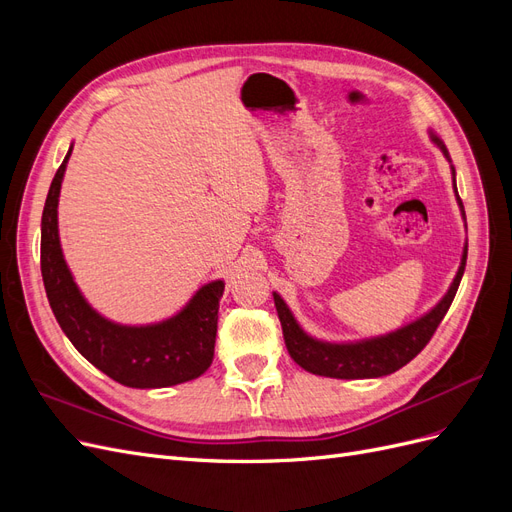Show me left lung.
<instances>
[{
    "mask_svg": "<svg viewBox=\"0 0 512 512\" xmlns=\"http://www.w3.org/2000/svg\"><path fill=\"white\" fill-rule=\"evenodd\" d=\"M431 138L446 153L440 138L436 134H431ZM453 175H455V170H453ZM459 205H461V200H459ZM466 258H468V245H466V250H463L461 267L457 271L453 286L448 288L444 299L436 307H433L427 316H423L421 320H416V322L408 324V327L399 329L391 335L369 339V342H361V344L337 346V344L316 342V339L303 333V329L299 327L297 320L292 318L290 309L286 307L280 294L273 292L275 309H277V316H280L282 331H284V342H286V348L294 359V363L301 365L305 371H309V374L327 376V378H342V380L389 376V374H393V371L408 365L414 356L429 344V339L433 337V333H436L442 318L446 316L448 307H451V303L455 299V292L461 282L463 269H466Z\"/></svg>",
    "mask_w": 512,
    "mask_h": 512,
    "instance_id": "obj_1",
    "label": "left lung"
}]
</instances>
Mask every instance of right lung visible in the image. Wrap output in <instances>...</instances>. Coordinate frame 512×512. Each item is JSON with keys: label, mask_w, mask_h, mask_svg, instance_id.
Masks as SVG:
<instances>
[{"label": "right lung", "mask_w": 512, "mask_h": 512, "mask_svg": "<svg viewBox=\"0 0 512 512\" xmlns=\"http://www.w3.org/2000/svg\"><path fill=\"white\" fill-rule=\"evenodd\" d=\"M68 156L57 168L42 211L40 269L46 297L74 348L108 378L130 389H164L203 376L213 361L224 282L200 288L181 314L151 327H121L87 305L61 254L57 203Z\"/></svg>", "instance_id": "obj_1"}]
</instances>
